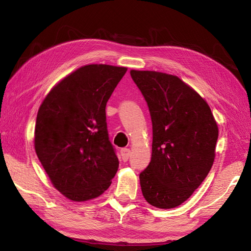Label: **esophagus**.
<instances>
[{
    "instance_id": "1",
    "label": "esophagus",
    "mask_w": 251,
    "mask_h": 251,
    "mask_svg": "<svg viewBox=\"0 0 251 251\" xmlns=\"http://www.w3.org/2000/svg\"><path fill=\"white\" fill-rule=\"evenodd\" d=\"M129 155H130L129 148H122V150H121V156H122V159L123 160H124V161L128 160Z\"/></svg>"
}]
</instances>
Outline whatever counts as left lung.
<instances>
[{
  "label": "left lung",
  "instance_id": "1",
  "mask_svg": "<svg viewBox=\"0 0 251 251\" xmlns=\"http://www.w3.org/2000/svg\"><path fill=\"white\" fill-rule=\"evenodd\" d=\"M150 108L151 160L139 174L144 198L151 206L181 205L201 186L214 164L218 126L209 105L175 75L130 71Z\"/></svg>",
  "mask_w": 251,
  "mask_h": 251
}]
</instances>
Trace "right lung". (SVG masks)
<instances>
[{"mask_svg": "<svg viewBox=\"0 0 251 251\" xmlns=\"http://www.w3.org/2000/svg\"><path fill=\"white\" fill-rule=\"evenodd\" d=\"M126 71L106 64L79 67L55 85L40 106L36 155L53 186L71 201L100 196L117 172L105 108Z\"/></svg>", "mask_w": 251, "mask_h": 251, "instance_id": "obj_1", "label": "right lung"}]
</instances>
